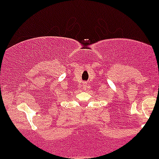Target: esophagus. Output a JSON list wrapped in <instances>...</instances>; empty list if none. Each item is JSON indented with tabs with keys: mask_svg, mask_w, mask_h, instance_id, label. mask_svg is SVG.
<instances>
[{
	"mask_svg": "<svg viewBox=\"0 0 159 159\" xmlns=\"http://www.w3.org/2000/svg\"><path fill=\"white\" fill-rule=\"evenodd\" d=\"M83 87H84V89H85V88L87 87V83H86V82H83Z\"/></svg>",
	"mask_w": 159,
	"mask_h": 159,
	"instance_id": "obj_1",
	"label": "esophagus"
}]
</instances>
